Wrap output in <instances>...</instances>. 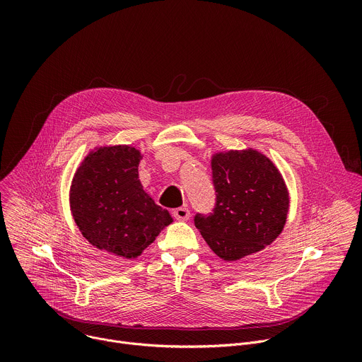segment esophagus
<instances>
[{
    "label": "esophagus",
    "mask_w": 362,
    "mask_h": 362,
    "mask_svg": "<svg viewBox=\"0 0 362 362\" xmlns=\"http://www.w3.org/2000/svg\"><path fill=\"white\" fill-rule=\"evenodd\" d=\"M173 215L177 221H187L190 218V212L187 208H177L173 211Z\"/></svg>",
    "instance_id": "esophagus-1"
}]
</instances>
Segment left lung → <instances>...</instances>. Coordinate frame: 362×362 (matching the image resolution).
<instances>
[{"label":"left lung","instance_id":"8db88e82","mask_svg":"<svg viewBox=\"0 0 362 362\" xmlns=\"http://www.w3.org/2000/svg\"><path fill=\"white\" fill-rule=\"evenodd\" d=\"M216 204L212 214L194 216V226L223 261H238L262 250L282 232L289 193L276 166L253 148L212 156Z\"/></svg>","mask_w":362,"mask_h":362}]
</instances>
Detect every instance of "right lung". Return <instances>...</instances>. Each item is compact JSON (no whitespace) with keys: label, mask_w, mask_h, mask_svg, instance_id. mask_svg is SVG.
<instances>
[{"label":"right lung","mask_w":362,"mask_h":362,"mask_svg":"<svg viewBox=\"0 0 362 362\" xmlns=\"http://www.w3.org/2000/svg\"><path fill=\"white\" fill-rule=\"evenodd\" d=\"M141 154L132 146L88 153L70 189V208L81 235L97 249L134 259L173 222L143 190Z\"/></svg>","instance_id":"add662e5"}]
</instances>
